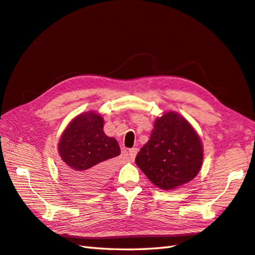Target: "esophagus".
Segmentation results:
<instances>
[{
	"instance_id": "1",
	"label": "esophagus",
	"mask_w": 255,
	"mask_h": 255,
	"mask_svg": "<svg viewBox=\"0 0 255 255\" xmlns=\"http://www.w3.org/2000/svg\"><path fill=\"white\" fill-rule=\"evenodd\" d=\"M136 153H138V148H136V147H133L131 149H129V157H130V159L133 160L135 158Z\"/></svg>"
}]
</instances>
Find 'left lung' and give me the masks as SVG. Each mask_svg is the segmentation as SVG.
Wrapping results in <instances>:
<instances>
[{"label":"left lung","instance_id":"8db88e82","mask_svg":"<svg viewBox=\"0 0 255 255\" xmlns=\"http://www.w3.org/2000/svg\"><path fill=\"white\" fill-rule=\"evenodd\" d=\"M204 149L201 140L183 116L168 112L156 119L151 138L142 146L135 164L161 190H174L198 174Z\"/></svg>","mask_w":255,"mask_h":255}]
</instances>
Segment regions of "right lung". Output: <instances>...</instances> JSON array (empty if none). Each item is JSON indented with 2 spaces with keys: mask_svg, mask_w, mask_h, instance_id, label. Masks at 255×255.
Here are the masks:
<instances>
[{
  "mask_svg": "<svg viewBox=\"0 0 255 255\" xmlns=\"http://www.w3.org/2000/svg\"><path fill=\"white\" fill-rule=\"evenodd\" d=\"M102 116L94 111L72 120L58 143L64 162L63 177L80 191H95L106 184L112 158L121 154L119 143L103 131Z\"/></svg>",
  "mask_w": 255,
  "mask_h": 255,
  "instance_id": "1",
  "label": "right lung"
}]
</instances>
